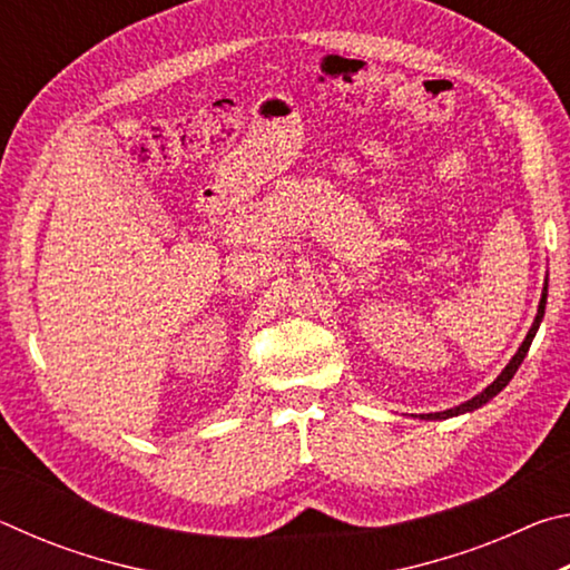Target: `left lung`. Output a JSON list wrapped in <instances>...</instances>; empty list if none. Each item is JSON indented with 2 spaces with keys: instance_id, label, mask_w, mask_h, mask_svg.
<instances>
[{
  "instance_id": "obj_1",
  "label": "left lung",
  "mask_w": 570,
  "mask_h": 570,
  "mask_svg": "<svg viewBox=\"0 0 570 570\" xmlns=\"http://www.w3.org/2000/svg\"><path fill=\"white\" fill-rule=\"evenodd\" d=\"M546 302H548V276H546V284H543V294H540V304H538V314H535V320H533V326H530V330H528L523 344H520L518 352L513 354V360H510V362L505 364V370L500 372L498 377H495L493 382H490L488 387L482 390L480 394H475V397H472V400L462 402V404H458V407L445 410V412H428V414H420V420H448V417H458V414H465V412H475L478 407H482V404H488L490 400H493L498 392H503V390L508 387V382L513 380V374L518 372V366L523 364L525 354H528V350H530V344H533V336H535V332H538V326H540V322H543Z\"/></svg>"
}]
</instances>
